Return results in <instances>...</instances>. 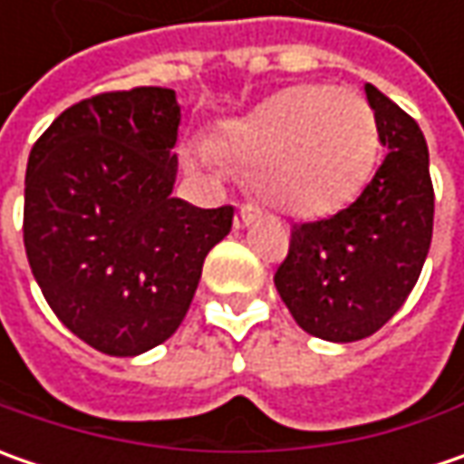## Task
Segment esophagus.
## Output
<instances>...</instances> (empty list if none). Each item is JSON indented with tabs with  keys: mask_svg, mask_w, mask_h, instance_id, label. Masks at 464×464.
<instances>
[{
	"mask_svg": "<svg viewBox=\"0 0 464 464\" xmlns=\"http://www.w3.org/2000/svg\"><path fill=\"white\" fill-rule=\"evenodd\" d=\"M258 208L256 206H250V204H242L237 206V214H235V227L240 229V227H245V224H250L253 219H258Z\"/></svg>",
	"mask_w": 464,
	"mask_h": 464,
	"instance_id": "1",
	"label": "esophagus"
}]
</instances>
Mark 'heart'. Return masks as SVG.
<instances>
[{"label":"heart","instance_id":"heart-1","mask_svg":"<svg viewBox=\"0 0 464 464\" xmlns=\"http://www.w3.org/2000/svg\"><path fill=\"white\" fill-rule=\"evenodd\" d=\"M380 126L362 95L330 84H296L229 123L224 152L253 169V190L295 217L348 206L380 160ZM193 157L211 160L206 147Z\"/></svg>","mask_w":464,"mask_h":464}]
</instances>
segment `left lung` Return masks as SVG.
Masks as SVG:
<instances>
[{"mask_svg":"<svg viewBox=\"0 0 464 464\" xmlns=\"http://www.w3.org/2000/svg\"><path fill=\"white\" fill-rule=\"evenodd\" d=\"M364 90L387 157L353 204L292 227L274 276L296 325L333 343L362 341L401 310L434 232V186L419 123L374 84Z\"/></svg>","mask_w":464,"mask_h":464,"instance_id":"1","label":"left lung"}]
</instances>
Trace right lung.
<instances>
[{
	"mask_svg": "<svg viewBox=\"0 0 464 464\" xmlns=\"http://www.w3.org/2000/svg\"><path fill=\"white\" fill-rule=\"evenodd\" d=\"M180 105L168 87L100 92L33 144L23 240L48 307L108 356L165 343L193 302L232 206L172 198Z\"/></svg>",
	"mask_w": 464,
	"mask_h": 464,
	"instance_id": "1",
	"label": "right lung"
}]
</instances>
